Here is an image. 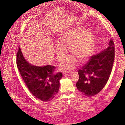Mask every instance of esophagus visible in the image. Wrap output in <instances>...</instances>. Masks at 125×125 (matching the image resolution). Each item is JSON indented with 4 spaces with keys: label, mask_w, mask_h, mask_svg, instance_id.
<instances>
[{
    "label": "esophagus",
    "mask_w": 125,
    "mask_h": 125,
    "mask_svg": "<svg viewBox=\"0 0 125 125\" xmlns=\"http://www.w3.org/2000/svg\"><path fill=\"white\" fill-rule=\"evenodd\" d=\"M69 71H63V74H67V73H69Z\"/></svg>",
    "instance_id": "34e87169"
}]
</instances>
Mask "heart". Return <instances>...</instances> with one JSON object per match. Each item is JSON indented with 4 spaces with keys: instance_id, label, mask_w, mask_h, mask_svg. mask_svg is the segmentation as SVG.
Listing matches in <instances>:
<instances>
[{
    "instance_id": "obj_1",
    "label": "heart",
    "mask_w": 125,
    "mask_h": 125,
    "mask_svg": "<svg viewBox=\"0 0 125 125\" xmlns=\"http://www.w3.org/2000/svg\"><path fill=\"white\" fill-rule=\"evenodd\" d=\"M58 43L55 45L57 58L62 61L65 57L67 49L73 54L68 57L62 63L60 68L63 70H70L77 65L78 60H84L92 55L94 43L92 33L89 30L75 28L63 32L58 37Z\"/></svg>"
}]
</instances>
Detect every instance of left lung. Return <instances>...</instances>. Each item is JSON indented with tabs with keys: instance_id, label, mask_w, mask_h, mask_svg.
Returning <instances> with one entry per match:
<instances>
[{
	"instance_id": "obj_1",
	"label": "left lung",
	"mask_w": 125,
	"mask_h": 125,
	"mask_svg": "<svg viewBox=\"0 0 125 125\" xmlns=\"http://www.w3.org/2000/svg\"><path fill=\"white\" fill-rule=\"evenodd\" d=\"M114 57V44L111 40L106 49L92 56L82 69L78 70L79 79L76 86L79 91L89 97L99 93L108 80Z\"/></svg>"
}]
</instances>
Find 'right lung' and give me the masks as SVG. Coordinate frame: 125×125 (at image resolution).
Here are the masks:
<instances>
[{"label":"right lung","mask_w":125,"mask_h":125,"mask_svg":"<svg viewBox=\"0 0 125 125\" xmlns=\"http://www.w3.org/2000/svg\"><path fill=\"white\" fill-rule=\"evenodd\" d=\"M17 65L23 80L31 93L42 101L53 99L59 89L61 72L54 73L55 67H38L30 64L24 59L20 48L17 54Z\"/></svg>","instance_id":"1"}]
</instances>
